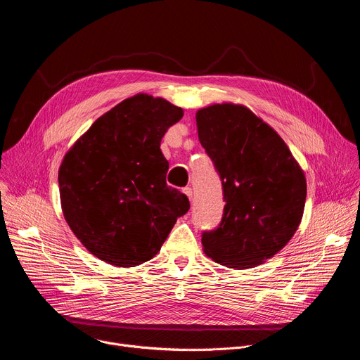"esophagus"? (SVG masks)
<instances>
[{"mask_svg":"<svg viewBox=\"0 0 360 360\" xmlns=\"http://www.w3.org/2000/svg\"><path fill=\"white\" fill-rule=\"evenodd\" d=\"M184 193H185L189 199H192L193 192H192V188H191V186H185V188H184Z\"/></svg>","mask_w":360,"mask_h":360,"instance_id":"34e87169","label":"esophagus"}]
</instances>
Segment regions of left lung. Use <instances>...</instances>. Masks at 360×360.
<instances>
[{"instance_id":"left-lung-1","label":"left lung","mask_w":360,"mask_h":360,"mask_svg":"<svg viewBox=\"0 0 360 360\" xmlns=\"http://www.w3.org/2000/svg\"><path fill=\"white\" fill-rule=\"evenodd\" d=\"M196 127L225 200L221 224L202 232L203 250L228 268L261 265L300 224L304 175L283 139L246 107L218 104L199 110Z\"/></svg>"}]
</instances>
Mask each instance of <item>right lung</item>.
<instances>
[{"label":"right lung","instance_id":"obj_1","mask_svg":"<svg viewBox=\"0 0 360 360\" xmlns=\"http://www.w3.org/2000/svg\"><path fill=\"white\" fill-rule=\"evenodd\" d=\"M182 117L164 98L138 94L99 117L64 157L65 221L101 261L131 268L152 259L189 211L188 196L167 185L169 164L160 148Z\"/></svg>","mask_w":360,"mask_h":360}]
</instances>
